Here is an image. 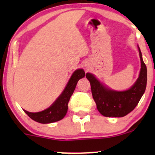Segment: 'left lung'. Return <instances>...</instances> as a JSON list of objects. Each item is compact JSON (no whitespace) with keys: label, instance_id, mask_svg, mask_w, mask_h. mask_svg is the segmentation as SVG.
<instances>
[{"label":"left lung","instance_id":"1","mask_svg":"<svg viewBox=\"0 0 155 155\" xmlns=\"http://www.w3.org/2000/svg\"><path fill=\"white\" fill-rule=\"evenodd\" d=\"M139 47V46H138ZM141 69L137 82L130 89L115 91L103 85L91 73H86L97 110L106 117H124L133 111L144 94L147 84V68L139 48Z\"/></svg>","mask_w":155,"mask_h":155}]
</instances>
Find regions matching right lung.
<instances>
[{"label": "right lung", "instance_id": "right-lung-1", "mask_svg": "<svg viewBox=\"0 0 155 155\" xmlns=\"http://www.w3.org/2000/svg\"><path fill=\"white\" fill-rule=\"evenodd\" d=\"M85 75V71L82 69L75 70L61 94L48 109L39 112H30L24 110L25 112L31 119L41 124H48L61 120L66 115L69 101L76 88L78 81L83 78Z\"/></svg>", "mask_w": 155, "mask_h": 155}]
</instances>
